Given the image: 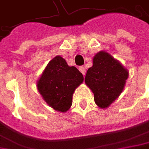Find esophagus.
I'll use <instances>...</instances> for the list:
<instances>
[{
  "label": "esophagus",
  "instance_id": "obj_1",
  "mask_svg": "<svg viewBox=\"0 0 149 149\" xmlns=\"http://www.w3.org/2000/svg\"><path fill=\"white\" fill-rule=\"evenodd\" d=\"M79 71H80V72L84 75V76L86 73V70H85V68H84V66H80V67H79Z\"/></svg>",
  "mask_w": 149,
  "mask_h": 149
}]
</instances>
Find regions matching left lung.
I'll list each match as a JSON object with an SVG mask.
<instances>
[{
	"label": "left lung",
	"mask_w": 149,
	"mask_h": 149,
	"mask_svg": "<svg viewBox=\"0 0 149 149\" xmlns=\"http://www.w3.org/2000/svg\"><path fill=\"white\" fill-rule=\"evenodd\" d=\"M128 70L110 54L98 52L93 58L84 82L94 94V100L100 108H107L123 92Z\"/></svg>",
	"instance_id": "obj_1"
}]
</instances>
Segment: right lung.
Segmentation results:
<instances>
[{
	"label": "right lung",
	"instance_id": "right-lung-1",
	"mask_svg": "<svg viewBox=\"0 0 149 149\" xmlns=\"http://www.w3.org/2000/svg\"><path fill=\"white\" fill-rule=\"evenodd\" d=\"M83 82V74L57 55L47 63L36 82V87L48 106L55 111L65 113L72 107L76 88Z\"/></svg>",
	"mask_w": 149,
	"mask_h": 149
}]
</instances>
